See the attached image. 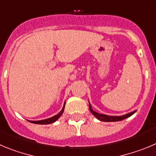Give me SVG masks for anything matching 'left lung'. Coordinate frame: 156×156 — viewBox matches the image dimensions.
<instances>
[{
	"mask_svg": "<svg viewBox=\"0 0 156 156\" xmlns=\"http://www.w3.org/2000/svg\"><path fill=\"white\" fill-rule=\"evenodd\" d=\"M89 109H90L91 113L94 115V116L98 119V120H101V121H105V122H115V121H120V120H124L125 118H127L129 116H130L131 115L134 114L135 111H133L131 113H127L125 115H123V116H108V115L105 114H101V113H96L95 111H94L93 109L91 107V105L89 103Z\"/></svg>",
	"mask_w": 156,
	"mask_h": 156,
	"instance_id": "8db88e82",
	"label": "left lung"
}]
</instances>
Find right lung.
<instances>
[{"label": "right lung", "mask_w": 156, "mask_h": 156, "mask_svg": "<svg viewBox=\"0 0 156 156\" xmlns=\"http://www.w3.org/2000/svg\"><path fill=\"white\" fill-rule=\"evenodd\" d=\"M64 106H65V102H64V106H63L62 109H61V111L59 113H57V115H55V116L50 117V118L46 119V120H36V121H33V120H29V121L31 122V123H36V124H50V123H54V122H55L56 120H57V119H58L59 117L61 116V115H62L63 112H64Z\"/></svg>", "instance_id": "add662e5"}]
</instances>
